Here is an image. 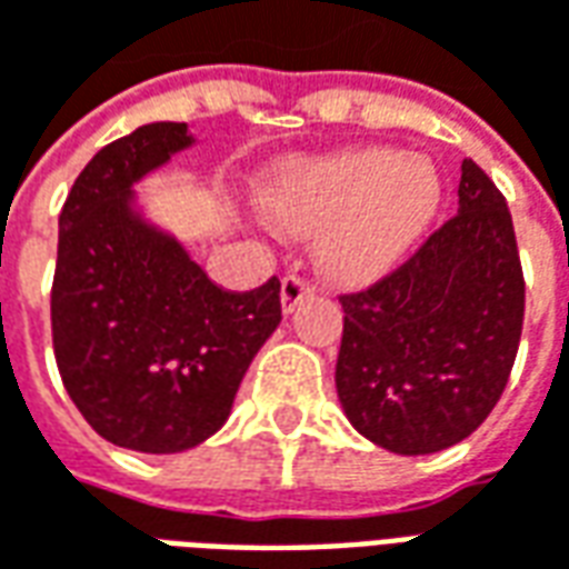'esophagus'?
Masks as SVG:
<instances>
[{
	"label": "esophagus",
	"instance_id": "esophagus-1",
	"mask_svg": "<svg viewBox=\"0 0 569 569\" xmlns=\"http://www.w3.org/2000/svg\"><path fill=\"white\" fill-rule=\"evenodd\" d=\"M313 296V286L301 277H286L283 289H280V305H283V313H292V310L305 301V298Z\"/></svg>",
	"mask_w": 569,
	"mask_h": 569
}]
</instances>
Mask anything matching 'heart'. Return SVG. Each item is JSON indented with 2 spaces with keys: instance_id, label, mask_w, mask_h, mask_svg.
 <instances>
[{
  "instance_id": "b5f03b06",
  "label": "heart",
  "mask_w": 569,
  "mask_h": 569,
  "mask_svg": "<svg viewBox=\"0 0 569 569\" xmlns=\"http://www.w3.org/2000/svg\"><path fill=\"white\" fill-rule=\"evenodd\" d=\"M277 231L317 234V268L338 286L378 283L436 219L441 176L423 154L387 146L301 161L261 194Z\"/></svg>"
}]
</instances>
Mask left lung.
<instances>
[{
  "label": "left lung",
  "instance_id": "8db88e82",
  "mask_svg": "<svg viewBox=\"0 0 569 569\" xmlns=\"http://www.w3.org/2000/svg\"><path fill=\"white\" fill-rule=\"evenodd\" d=\"M457 194V216L402 268L341 296V408L357 432L406 457L472 436L521 341L525 277L506 198L469 158Z\"/></svg>",
  "mask_w": 569,
  "mask_h": 569
}]
</instances>
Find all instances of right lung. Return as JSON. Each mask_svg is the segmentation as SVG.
<instances>
[{
    "label": "right lung",
    "instance_id": "right-lung-1",
    "mask_svg": "<svg viewBox=\"0 0 569 569\" xmlns=\"http://www.w3.org/2000/svg\"><path fill=\"white\" fill-rule=\"evenodd\" d=\"M188 146V124H142L93 154L60 212L57 369L84 420L140 453L188 451L219 432L249 362L280 326L277 277L224 292L146 219L133 186Z\"/></svg>",
    "mask_w": 569,
    "mask_h": 569
}]
</instances>
